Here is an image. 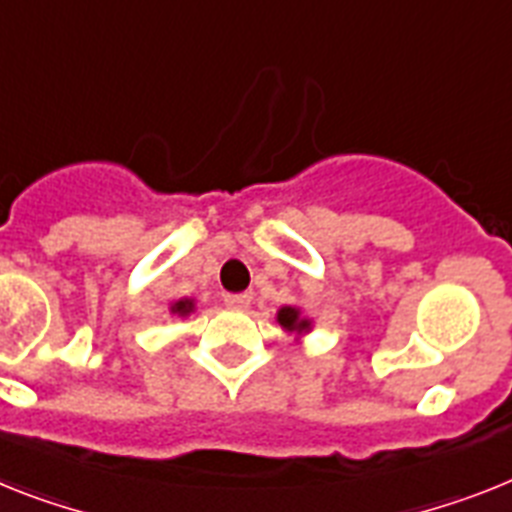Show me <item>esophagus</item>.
<instances>
[{
  "label": "esophagus",
  "mask_w": 512,
  "mask_h": 512,
  "mask_svg": "<svg viewBox=\"0 0 512 512\" xmlns=\"http://www.w3.org/2000/svg\"><path fill=\"white\" fill-rule=\"evenodd\" d=\"M249 302H252V296L249 294H226L223 296V304L229 309H247Z\"/></svg>",
  "instance_id": "34e87169"
}]
</instances>
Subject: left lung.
Wrapping results in <instances>:
<instances>
[{
  "label": "left lung",
  "instance_id": "1",
  "mask_svg": "<svg viewBox=\"0 0 512 512\" xmlns=\"http://www.w3.org/2000/svg\"><path fill=\"white\" fill-rule=\"evenodd\" d=\"M278 325H281L283 330H289V333H309V328H312V322L307 320V317H302V312L296 307H281L278 309Z\"/></svg>",
  "mask_w": 512,
  "mask_h": 512
}]
</instances>
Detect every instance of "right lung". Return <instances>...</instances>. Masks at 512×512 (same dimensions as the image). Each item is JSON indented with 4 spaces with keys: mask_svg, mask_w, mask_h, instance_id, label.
<instances>
[{
    "mask_svg": "<svg viewBox=\"0 0 512 512\" xmlns=\"http://www.w3.org/2000/svg\"><path fill=\"white\" fill-rule=\"evenodd\" d=\"M171 315H179V317H187L190 312H195V299H179V302L171 304Z\"/></svg>",
    "mask_w": 512,
    "mask_h": 512,
    "instance_id": "1",
    "label": "right lung"
}]
</instances>
